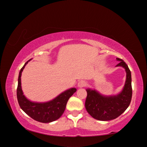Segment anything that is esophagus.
<instances>
[{
    "instance_id": "obj_1",
    "label": "esophagus",
    "mask_w": 147,
    "mask_h": 147,
    "mask_svg": "<svg viewBox=\"0 0 147 147\" xmlns=\"http://www.w3.org/2000/svg\"><path fill=\"white\" fill-rule=\"evenodd\" d=\"M86 86H87V82L84 80L79 81L78 83V85H77V86H78V88H83V87H85Z\"/></svg>"
}]
</instances>
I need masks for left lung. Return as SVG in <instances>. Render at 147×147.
I'll list each match as a JSON object with an SVG mask.
<instances>
[{
    "mask_svg": "<svg viewBox=\"0 0 147 147\" xmlns=\"http://www.w3.org/2000/svg\"><path fill=\"white\" fill-rule=\"evenodd\" d=\"M119 63L116 67H123L126 73L124 86L117 95L104 96L94 89H87L85 107L92 117L99 121H110L120 116L130 104L132 96L131 72L123 59L117 58Z\"/></svg>",
    "mask_w": 147,
    "mask_h": 147,
    "instance_id": "1",
    "label": "left lung"
}]
</instances>
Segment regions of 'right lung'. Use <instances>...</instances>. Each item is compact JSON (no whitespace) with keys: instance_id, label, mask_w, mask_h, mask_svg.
<instances>
[{"instance_id":"1","label":"right lung","mask_w":147,"mask_h":147,"mask_svg":"<svg viewBox=\"0 0 147 147\" xmlns=\"http://www.w3.org/2000/svg\"><path fill=\"white\" fill-rule=\"evenodd\" d=\"M31 59L26 61L19 72L17 89V100L21 108L31 118L40 123H49L58 119L63 113L69 98L76 91L71 88L59 94L53 100L46 102H34L29 100L23 94L21 88V74L24 67Z\"/></svg>"}]
</instances>
